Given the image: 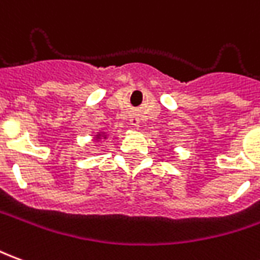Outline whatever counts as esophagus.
Returning a JSON list of instances; mask_svg holds the SVG:
<instances>
[{"instance_id": "34e87169", "label": "esophagus", "mask_w": 260, "mask_h": 260, "mask_svg": "<svg viewBox=\"0 0 260 260\" xmlns=\"http://www.w3.org/2000/svg\"><path fill=\"white\" fill-rule=\"evenodd\" d=\"M129 122L132 126H139V117L136 115V114H134V115H131V119H129Z\"/></svg>"}]
</instances>
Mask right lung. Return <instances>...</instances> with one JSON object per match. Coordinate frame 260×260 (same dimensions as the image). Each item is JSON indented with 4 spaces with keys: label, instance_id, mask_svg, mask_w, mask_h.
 Segmentation results:
<instances>
[{
    "label": "right lung",
    "instance_id": "1",
    "mask_svg": "<svg viewBox=\"0 0 260 260\" xmlns=\"http://www.w3.org/2000/svg\"><path fill=\"white\" fill-rule=\"evenodd\" d=\"M101 138H107V135H105V134H103V132H99V134H97V135H95V139H97V141H99V139H101Z\"/></svg>",
    "mask_w": 260,
    "mask_h": 260
}]
</instances>
